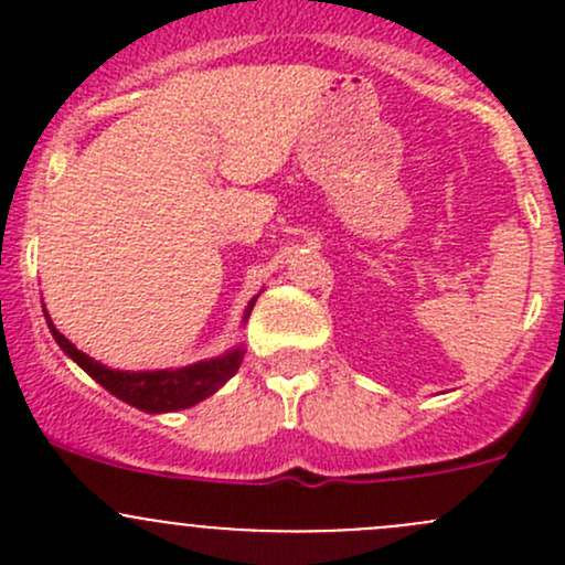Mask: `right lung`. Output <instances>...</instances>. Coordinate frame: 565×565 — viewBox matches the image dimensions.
Segmentation results:
<instances>
[{
    "label": "right lung",
    "instance_id": "right-lung-1",
    "mask_svg": "<svg viewBox=\"0 0 565 565\" xmlns=\"http://www.w3.org/2000/svg\"><path fill=\"white\" fill-rule=\"evenodd\" d=\"M259 298V295H256ZM256 298L246 306V315L243 322L250 317ZM45 315V309H43ZM51 335L56 339V344L62 347L67 358L78 363L95 383H100L108 393H114L117 398L128 402L130 407H139L145 413H174V409H185L199 404L202 398L213 396L221 385L230 377H235L237 369H241L243 355L246 350L235 347V350L224 352L218 358H210V361L191 363V366L182 369H158V372H119V369H108L104 363L93 361L89 355H84L82 350H76V344L65 339L60 330L54 328L51 317L45 315Z\"/></svg>",
    "mask_w": 565,
    "mask_h": 565
}]
</instances>
